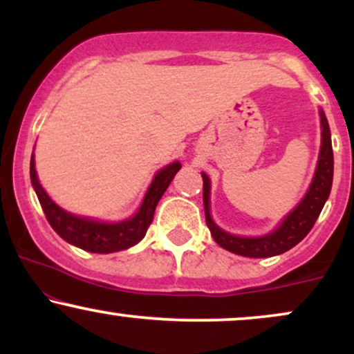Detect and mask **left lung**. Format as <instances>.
<instances>
[{
    "label": "left lung",
    "instance_id": "1",
    "mask_svg": "<svg viewBox=\"0 0 354 354\" xmlns=\"http://www.w3.org/2000/svg\"><path fill=\"white\" fill-rule=\"evenodd\" d=\"M321 151L318 160V168H316L315 178L308 189L304 200L296 206V209L288 214L286 219L281 223L274 233L266 234L263 238H241L233 236V234L225 233L219 230L209 216V180L205 173L203 176V205H205L206 225L211 231V236L214 241L225 250L236 253L248 258H270V256L281 254L284 251L298 245L301 239L310 233L318 219L321 209L331 191L333 183V148H331V135L330 126H328L326 118L321 113Z\"/></svg>",
    "mask_w": 354,
    "mask_h": 354
}]
</instances>
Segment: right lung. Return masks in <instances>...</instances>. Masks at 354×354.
I'll list each match as a JSON object with an SVG mask.
<instances>
[{
	"label": "right lung",
	"mask_w": 354,
	"mask_h": 354,
	"mask_svg": "<svg viewBox=\"0 0 354 354\" xmlns=\"http://www.w3.org/2000/svg\"><path fill=\"white\" fill-rule=\"evenodd\" d=\"M180 168L181 165L176 161V163L168 165L166 168L161 169L154 176L140 211L131 219L113 223V225L73 216V214L61 209L58 205H55L51 198L44 193L41 185H39L33 156H31L30 163V176L36 194H38L39 205L44 211V216H46L51 228L64 241L71 243V245L78 246L84 251H91V253H115V251L126 250V248L136 245L145 238L146 231H148L153 221L158 201L161 200L166 188L169 186L174 174L180 171Z\"/></svg>",
	"instance_id": "obj_1"
}]
</instances>
